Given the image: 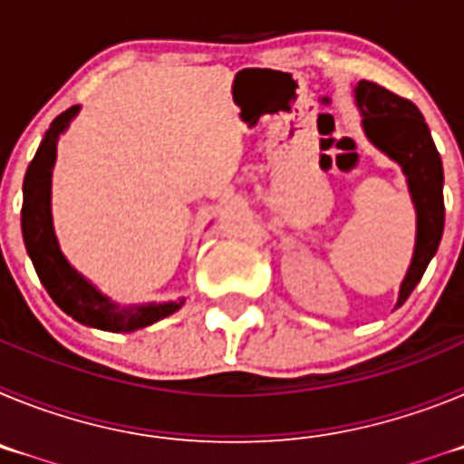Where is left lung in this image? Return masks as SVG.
I'll use <instances>...</instances> for the list:
<instances>
[{
	"mask_svg": "<svg viewBox=\"0 0 464 464\" xmlns=\"http://www.w3.org/2000/svg\"><path fill=\"white\" fill-rule=\"evenodd\" d=\"M355 102L362 111L364 132L374 146L400 162L416 204V251L400 288L397 306H401L440 248L444 232V167L423 113L413 102L385 90L374 81H360L355 88Z\"/></svg>",
	"mask_w": 464,
	"mask_h": 464,
	"instance_id": "obj_1",
	"label": "left lung"
}]
</instances>
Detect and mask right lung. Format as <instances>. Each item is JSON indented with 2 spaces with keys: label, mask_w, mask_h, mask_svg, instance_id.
I'll use <instances>...</instances> for the list:
<instances>
[{
  "label": "right lung",
  "mask_w": 464,
  "mask_h": 464,
  "mask_svg": "<svg viewBox=\"0 0 464 464\" xmlns=\"http://www.w3.org/2000/svg\"><path fill=\"white\" fill-rule=\"evenodd\" d=\"M79 106L63 111L44 134L34 160L27 167L23 183V239L24 248L30 253L34 269L39 274L44 288L53 297L64 314L83 325L97 327L109 332H130L146 327L155 321H162L176 309H181V302L169 304H146L132 309H118L111 304L104 295L85 281L81 274L69 267V262L57 248L55 235L51 223V169L55 162V143L60 132H64Z\"/></svg>",
  "instance_id": "add662e5"
}]
</instances>
